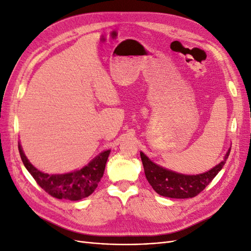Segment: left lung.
I'll use <instances>...</instances> for the list:
<instances>
[{"instance_id":"1","label":"left lung","mask_w":251,"mask_h":251,"mask_svg":"<svg viewBox=\"0 0 251 251\" xmlns=\"http://www.w3.org/2000/svg\"><path fill=\"white\" fill-rule=\"evenodd\" d=\"M229 153L230 149L227 151L223 160L215 168L199 175H183L166 170L151 161L142 151H140V157L146 177L157 194L169 198L186 199L194 198L210 183L222 170Z\"/></svg>"}]
</instances>
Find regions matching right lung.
I'll return each instance as SVG.
<instances>
[{
  "instance_id": "1",
  "label": "right lung",
  "mask_w": 251,
  "mask_h": 251,
  "mask_svg": "<svg viewBox=\"0 0 251 251\" xmlns=\"http://www.w3.org/2000/svg\"><path fill=\"white\" fill-rule=\"evenodd\" d=\"M19 151L25 168L45 192L57 199L78 201L87 198L96 189L103 176L111 150L102 151L78 171L60 175H49L35 169L29 162L20 143Z\"/></svg>"
}]
</instances>
